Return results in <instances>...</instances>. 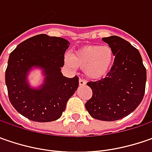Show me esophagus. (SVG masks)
<instances>
[{
  "label": "esophagus",
  "mask_w": 152,
  "mask_h": 152,
  "mask_svg": "<svg viewBox=\"0 0 152 152\" xmlns=\"http://www.w3.org/2000/svg\"><path fill=\"white\" fill-rule=\"evenodd\" d=\"M79 86H84V85H85V81L84 80V79H79Z\"/></svg>",
  "instance_id": "esophagus-1"
}]
</instances>
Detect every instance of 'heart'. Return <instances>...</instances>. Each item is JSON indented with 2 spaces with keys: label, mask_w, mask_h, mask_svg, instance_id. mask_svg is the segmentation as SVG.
<instances>
[{
  "label": "heart",
  "mask_w": 152,
  "mask_h": 152,
  "mask_svg": "<svg viewBox=\"0 0 152 152\" xmlns=\"http://www.w3.org/2000/svg\"><path fill=\"white\" fill-rule=\"evenodd\" d=\"M115 55L108 45H88L78 48L65 58V64L70 68L84 69L86 78L97 80L104 78L113 67Z\"/></svg>",
  "instance_id": "obj_1"
}]
</instances>
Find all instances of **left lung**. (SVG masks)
Masks as SVG:
<instances>
[{
  "label": "left lung",
  "mask_w": 152,
  "mask_h": 152,
  "mask_svg": "<svg viewBox=\"0 0 152 152\" xmlns=\"http://www.w3.org/2000/svg\"><path fill=\"white\" fill-rule=\"evenodd\" d=\"M113 49L115 60L107 77L88 82L92 97L85 108L92 118L102 121H115L133 113L145 94L146 69L139 50L121 37L102 38Z\"/></svg>",
  "instance_id": "1"
}]
</instances>
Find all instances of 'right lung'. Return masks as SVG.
Returning a JSON list of instances; mask_svg holds the SVG:
<instances>
[{"label": "right lung", "instance_id": "add662e5", "mask_svg": "<svg viewBox=\"0 0 152 152\" xmlns=\"http://www.w3.org/2000/svg\"><path fill=\"white\" fill-rule=\"evenodd\" d=\"M69 41L45 34L28 39L9 56L6 85L10 102L23 117L46 123L60 118L68 99L79 87V78L62 75L64 53ZM34 68L42 72L43 83L37 87L29 84L28 75Z\"/></svg>", "mask_w": 152, "mask_h": 152}]
</instances>
